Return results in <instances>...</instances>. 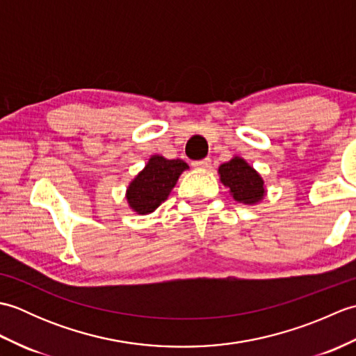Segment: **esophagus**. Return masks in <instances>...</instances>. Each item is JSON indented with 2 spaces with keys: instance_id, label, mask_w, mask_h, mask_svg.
Returning a JSON list of instances; mask_svg holds the SVG:
<instances>
[{
  "instance_id": "1",
  "label": "esophagus",
  "mask_w": 356,
  "mask_h": 356,
  "mask_svg": "<svg viewBox=\"0 0 356 356\" xmlns=\"http://www.w3.org/2000/svg\"><path fill=\"white\" fill-rule=\"evenodd\" d=\"M193 166H194V168H199V170H207L211 166V159L207 157V159H202V161H194Z\"/></svg>"
}]
</instances>
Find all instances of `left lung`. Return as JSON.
<instances>
[{
    "label": "left lung",
    "mask_w": 356,
    "mask_h": 356,
    "mask_svg": "<svg viewBox=\"0 0 356 356\" xmlns=\"http://www.w3.org/2000/svg\"><path fill=\"white\" fill-rule=\"evenodd\" d=\"M218 174H220L222 184L229 188L234 200L243 205H255L261 202L266 194L260 174L238 156L218 166Z\"/></svg>",
    "instance_id": "8db88e82"
}]
</instances>
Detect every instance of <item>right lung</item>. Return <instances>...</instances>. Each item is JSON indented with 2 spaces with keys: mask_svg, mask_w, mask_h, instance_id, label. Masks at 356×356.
Segmentation results:
<instances>
[{
  "mask_svg": "<svg viewBox=\"0 0 356 356\" xmlns=\"http://www.w3.org/2000/svg\"><path fill=\"white\" fill-rule=\"evenodd\" d=\"M190 168L182 159H165L154 154L149 157L138 176L127 190V202L136 214H149L166 200L171 190L179 180V176Z\"/></svg>",
  "mask_w": 356,
  "mask_h": 356,
  "instance_id": "1",
  "label": "right lung"
}]
</instances>
